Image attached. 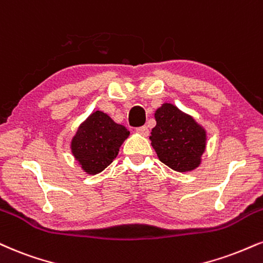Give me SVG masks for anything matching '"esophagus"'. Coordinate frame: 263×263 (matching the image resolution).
<instances>
[{
	"label": "esophagus",
	"mask_w": 263,
	"mask_h": 263,
	"mask_svg": "<svg viewBox=\"0 0 263 263\" xmlns=\"http://www.w3.org/2000/svg\"><path fill=\"white\" fill-rule=\"evenodd\" d=\"M136 131H137L140 135L144 136V137H145V136L149 135V129H148L147 126H141V127H137V128H136Z\"/></svg>",
	"instance_id": "obj_1"
}]
</instances>
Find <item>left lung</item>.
<instances>
[{
  "label": "left lung",
  "instance_id": "8db88e82",
  "mask_svg": "<svg viewBox=\"0 0 263 263\" xmlns=\"http://www.w3.org/2000/svg\"><path fill=\"white\" fill-rule=\"evenodd\" d=\"M154 118L157 125L149 140L160 162L179 173L200 166L207 143V134L200 123L169 103L158 107Z\"/></svg>",
  "mask_w": 263,
  "mask_h": 263
}]
</instances>
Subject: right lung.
<instances>
[{
	"mask_svg": "<svg viewBox=\"0 0 263 263\" xmlns=\"http://www.w3.org/2000/svg\"><path fill=\"white\" fill-rule=\"evenodd\" d=\"M128 136L125 126L98 110L78 127L71 141L72 154L85 173L96 175L112 163Z\"/></svg>",
	"mask_w": 263,
	"mask_h": 263,
	"instance_id": "obj_1",
	"label": "right lung"
}]
</instances>
